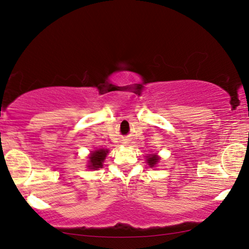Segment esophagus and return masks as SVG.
Listing matches in <instances>:
<instances>
[{"instance_id": "34e87169", "label": "esophagus", "mask_w": 249, "mask_h": 249, "mask_svg": "<svg viewBox=\"0 0 249 249\" xmlns=\"http://www.w3.org/2000/svg\"><path fill=\"white\" fill-rule=\"evenodd\" d=\"M122 141H124L122 143H124V144H127V143H129V140H128V139H124V140H122Z\"/></svg>"}]
</instances>
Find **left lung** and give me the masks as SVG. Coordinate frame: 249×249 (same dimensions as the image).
Instances as JSON below:
<instances>
[{"label":"left lung","instance_id":"1","mask_svg":"<svg viewBox=\"0 0 249 249\" xmlns=\"http://www.w3.org/2000/svg\"><path fill=\"white\" fill-rule=\"evenodd\" d=\"M159 160H160V159H159L158 155H150V156H147V164H149L151 167L155 166V165L158 164Z\"/></svg>","mask_w":249,"mask_h":249}]
</instances>
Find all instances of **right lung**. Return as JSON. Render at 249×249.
Returning a JSON list of instances; mask_svg holds the SVG:
<instances>
[{
    "mask_svg": "<svg viewBox=\"0 0 249 249\" xmlns=\"http://www.w3.org/2000/svg\"><path fill=\"white\" fill-rule=\"evenodd\" d=\"M108 153V150H96L91 152L89 156V167L90 169H98L103 167V162L106 159V155Z\"/></svg>",
    "mask_w": 249,
    "mask_h": 249,
    "instance_id": "add662e5",
    "label": "right lung"
}]
</instances>
